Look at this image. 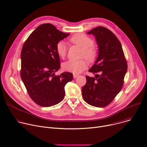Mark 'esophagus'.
<instances>
[{"instance_id":"34e87169","label":"esophagus","mask_w":147,"mask_h":147,"mask_svg":"<svg viewBox=\"0 0 147 147\" xmlns=\"http://www.w3.org/2000/svg\"><path fill=\"white\" fill-rule=\"evenodd\" d=\"M79 75L78 74H73V77H74V78H76Z\"/></svg>"}]
</instances>
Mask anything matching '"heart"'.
I'll use <instances>...</instances> for the list:
<instances>
[{"label":"heart","mask_w":147,"mask_h":147,"mask_svg":"<svg viewBox=\"0 0 147 147\" xmlns=\"http://www.w3.org/2000/svg\"><path fill=\"white\" fill-rule=\"evenodd\" d=\"M70 41L83 49L82 55L87 59L92 60L96 58L97 50L94 46H92L94 41L89 36L83 33H77L70 38ZM67 49V45L64 41H60L56 45L57 55L62 59L65 57ZM87 66L88 63L84 60H76L71 59L63 64V69L73 73H80L84 71Z\"/></svg>","instance_id":"heart-1"}]
</instances>
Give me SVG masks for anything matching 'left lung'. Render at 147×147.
<instances>
[{
	"instance_id": "obj_1",
	"label": "left lung",
	"mask_w": 147,
	"mask_h": 147,
	"mask_svg": "<svg viewBox=\"0 0 147 147\" xmlns=\"http://www.w3.org/2000/svg\"><path fill=\"white\" fill-rule=\"evenodd\" d=\"M94 35L98 47V55L89 71L95 77L86 76L82 88L84 100L88 104L104 107L110 104L121 91L127 64L121 43L115 35L104 27H97L87 32Z\"/></svg>"
}]
</instances>
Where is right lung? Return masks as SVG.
<instances>
[{
  "label": "right lung",
  "instance_id": "add662e5",
  "mask_svg": "<svg viewBox=\"0 0 147 147\" xmlns=\"http://www.w3.org/2000/svg\"><path fill=\"white\" fill-rule=\"evenodd\" d=\"M70 33L59 31L50 23L40 25L30 34L21 51L20 76L32 100L40 106L50 107L64 97V86L73 76L55 73L60 68L56 45Z\"/></svg>",
  "mask_w": 147,
  "mask_h": 147
}]
</instances>
